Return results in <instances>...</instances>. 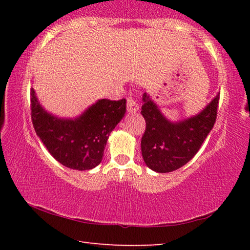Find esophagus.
<instances>
[{
  "label": "esophagus",
  "mask_w": 250,
  "mask_h": 250,
  "mask_svg": "<svg viewBox=\"0 0 250 250\" xmlns=\"http://www.w3.org/2000/svg\"><path fill=\"white\" fill-rule=\"evenodd\" d=\"M126 109H128V111L130 113H134L138 111L139 104L132 97H128V98H126Z\"/></svg>",
  "instance_id": "1"
}]
</instances>
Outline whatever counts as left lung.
Wrapping results in <instances>:
<instances>
[{"label":"left lung","mask_w":250,"mask_h":250,"mask_svg":"<svg viewBox=\"0 0 250 250\" xmlns=\"http://www.w3.org/2000/svg\"><path fill=\"white\" fill-rule=\"evenodd\" d=\"M141 113L146 131L141 139L143 160L159 173L175 171L188 162L200 150L213 129L217 117L219 95L201 113L180 122L168 121L146 92Z\"/></svg>","instance_id":"8db88e82"}]
</instances>
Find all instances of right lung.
Wrapping results in <instances>:
<instances>
[{
    "instance_id": "right-lung-1",
    "label": "right lung",
    "mask_w": 250,
    "mask_h": 250,
    "mask_svg": "<svg viewBox=\"0 0 250 250\" xmlns=\"http://www.w3.org/2000/svg\"><path fill=\"white\" fill-rule=\"evenodd\" d=\"M125 113V99L98 100L76 119H59L42 108L31 90L32 122L46 149L73 170H90L103 160L109 134Z\"/></svg>"
}]
</instances>
